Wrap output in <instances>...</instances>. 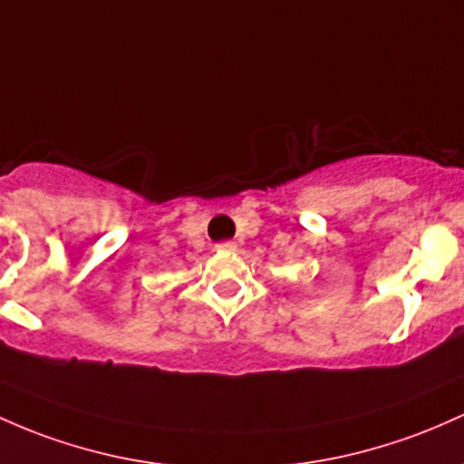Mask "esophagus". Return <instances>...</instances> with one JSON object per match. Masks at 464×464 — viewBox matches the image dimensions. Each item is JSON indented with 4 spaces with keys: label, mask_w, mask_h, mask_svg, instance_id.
Listing matches in <instances>:
<instances>
[{
    "label": "esophagus",
    "mask_w": 464,
    "mask_h": 464,
    "mask_svg": "<svg viewBox=\"0 0 464 464\" xmlns=\"http://www.w3.org/2000/svg\"><path fill=\"white\" fill-rule=\"evenodd\" d=\"M216 248L218 251H233V248H236V244H233L231 240H224V242H218Z\"/></svg>",
    "instance_id": "esophagus-1"
}]
</instances>
